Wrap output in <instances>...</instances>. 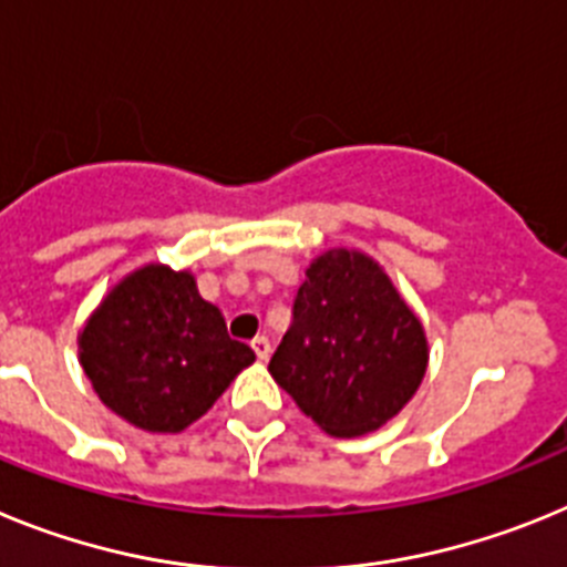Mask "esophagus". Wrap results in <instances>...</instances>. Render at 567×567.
<instances>
[{
	"mask_svg": "<svg viewBox=\"0 0 567 567\" xmlns=\"http://www.w3.org/2000/svg\"><path fill=\"white\" fill-rule=\"evenodd\" d=\"M252 349H255V354H258V360H267L269 354H272V343H269L267 334H258V338H252Z\"/></svg>",
	"mask_w": 567,
	"mask_h": 567,
	"instance_id": "1",
	"label": "esophagus"
}]
</instances>
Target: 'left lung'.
<instances>
[{
    "instance_id": "left-lung-1",
    "label": "left lung",
    "mask_w": 567,
    "mask_h": 567,
    "mask_svg": "<svg viewBox=\"0 0 567 567\" xmlns=\"http://www.w3.org/2000/svg\"><path fill=\"white\" fill-rule=\"evenodd\" d=\"M429 363L420 320L372 258L320 255L292 303L269 372L334 437L372 432L417 392Z\"/></svg>"
}]
</instances>
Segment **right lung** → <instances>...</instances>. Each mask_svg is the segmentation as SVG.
<instances>
[{
	"instance_id": "1",
	"label": "right lung",
	"mask_w": 567,
	"mask_h": 567,
	"mask_svg": "<svg viewBox=\"0 0 567 567\" xmlns=\"http://www.w3.org/2000/svg\"><path fill=\"white\" fill-rule=\"evenodd\" d=\"M102 403L144 432L175 434L207 414L255 360L189 272L150 264L124 278L79 338Z\"/></svg>"
}]
</instances>
